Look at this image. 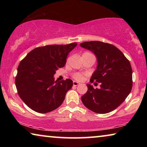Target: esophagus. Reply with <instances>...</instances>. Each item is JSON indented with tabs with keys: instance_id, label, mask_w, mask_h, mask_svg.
<instances>
[{
	"instance_id": "1",
	"label": "esophagus",
	"mask_w": 147,
	"mask_h": 147,
	"mask_svg": "<svg viewBox=\"0 0 147 147\" xmlns=\"http://www.w3.org/2000/svg\"><path fill=\"white\" fill-rule=\"evenodd\" d=\"M80 84V83L79 82H76V81H73V85L74 86H78Z\"/></svg>"
}]
</instances>
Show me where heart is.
I'll return each instance as SVG.
<instances>
[{
    "label": "heart",
    "mask_w": 147,
    "mask_h": 147,
    "mask_svg": "<svg viewBox=\"0 0 147 147\" xmlns=\"http://www.w3.org/2000/svg\"><path fill=\"white\" fill-rule=\"evenodd\" d=\"M84 54H90V53H84ZM74 78H75L77 80L80 81L83 79V74L82 73H76L74 74Z\"/></svg>",
    "instance_id": "b5f03b06"
}]
</instances>
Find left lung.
Listing matches in <instances>:
<instances>
[{
    "instance_id": "8db88e82",
    "label": "left lung",
    "mask_w": 147,
    "mask_h": 147,
    "mask_svg": "<svg viewBox=\"0 0 147 147\" xmlns=\"http://www.w3.org/2000/svg\"><path fill=\"white\" fill-rule=\"evenodd\" d=\"M80 45L96 56L97 66L90 82L100 83L99 89L87 84L88 91L82 96V101L93 112H111L123 102L131 90L132 69L130 61L113 45L93 41Z\"/></svg>"
}]
</instances>
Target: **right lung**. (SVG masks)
Masks as SVG:
<instances>
[{"label":"right lung","instance_id":"1","mask_svg":"<svg viewBox=\"0 0 147 147\" xmlns=\"http://www.w3.org/2000/svg\"><path fill=\"white\" fill-rule=\"evenodd\" d=\"M77 43L53 45L34 49L17 68L16 86L24 103L36 112L49 113L58 108L73 85L71 79L55 81L54 75L63 67L69 53Z\"/></svg>","mask_w":147,"mask_h":147}]
</instances>
